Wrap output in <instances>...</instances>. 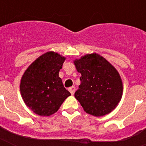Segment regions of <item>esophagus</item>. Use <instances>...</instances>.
<instances>
[{
    "label": "esophagus",
    "mask_w": 146,
    "mask_h": 146,
    "mask_svg": "<svg viewBox=\"0 0 146 146\" xmlns=\"http://www.w3.org/2000/svg\"><path fill=\"white\" fill-rule=\"evenodd\" d=\"M69 91H70V92L71 93V95H73V94L75 93V91H76V88L74 86H72L70 87V89H69Z\"/></svg>",
    "instance_id": "1"
}]
</instances>
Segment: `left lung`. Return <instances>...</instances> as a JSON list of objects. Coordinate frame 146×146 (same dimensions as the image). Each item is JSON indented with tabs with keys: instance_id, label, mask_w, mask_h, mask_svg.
Wrapping results in <instances>:
<instances>
[{
	"instance_id": "1",
	"label": "left lung",
	"mask_w": 146,
	"mask_h": 146,
	"mask_svg": "<svg viewBox=\"0 0 146 146\" xmlns=\"http://www.w3.org/2000/svg\"><path fill=\"white\" fill-rule=\"evenodd\" d=\"M81 73L75 98L87 113L102 117L111 113L123 96V82L118 71L104 57L92 53L73 60Z\"/></svg>"
}]
</instances>
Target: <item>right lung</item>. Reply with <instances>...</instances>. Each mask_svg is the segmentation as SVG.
<instances>
[{
  "mask_svg": "<svg viewBox=\"0 0 146 146\" xmlns=\"http://www.w3.org/2000/svg\"><path fill=\"white\" fill-rule=\"evenodd\" d=\"M65 60L58 53L48 51L34 60L22 76L19 88L23 100L38 115L56 113L70 96L59 76Z\"/></svg>",
  "mask_w": 146,
  "mask_h": 146,
  "instance_id": "add662e5",
  "label": "right lung"
}]
</instances>
